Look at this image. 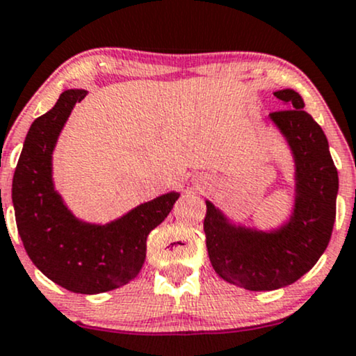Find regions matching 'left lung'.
I'll return each mask as SVG.
<instances>
[{
    "label": "left lung",
    "instance_id": "1",
    "mask_svg": "<svg viewBox=\"0 0 356 356\" xmlns=\"http://www.w3.org/2000/svg\"><path fill=\"white\" fill-rule=\"evenodd\" d=\"M289 109L272 113L292 151L295 204L290 219L275 230L235 225L205 200V243L217 275L254 292L286 286L310 270L332 237L337 213L338 172L322 127L305 113L293 89L273 92Z\"/></svg>",
    "mask_w": 356,
    "mask_h": 356
}]
</instances>
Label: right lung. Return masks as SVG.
Instances as JSON below:
<instances>
[{
    "label": "right lung",
    "instance_id": "add662e5",
    "mask_svg": "<svg viewBox=\"0 0 356 356\" xmlns=\"http://www.w3.org/2000/svg\"><path fill=\"white\" fill-rule=\"evenodd\" d=\"M86 94L66 89L54 108L31 124L13 177V205L33 264L63 289L94 295L129 284L139 273L147 235L181 194L167 192L104 225L74 217L54 189L53 151L72 108Z\"/></svg>",
    "mask_w": 356,
    "mask_h": 356
}]
</instances>
